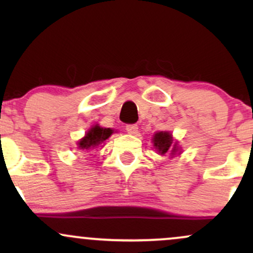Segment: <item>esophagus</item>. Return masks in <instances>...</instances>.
Here are the masks:
<instances>
[{"mask_svg":"<svg viewBox=\"0 0 253 253\" xmlns=\"http://www.w3.org/2000/svg\"><path fill=\"white\" fill-rule=\"evenodd\" d=\"M126 130H127V133H128V134H136V133H138V126H136V125H134V124L127 125Z\"/></svg>","mask_w":253,"mask_h":253,"instance_id":"1","label":"esophagus"}]
</instances>
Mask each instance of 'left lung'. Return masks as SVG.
I'll return each instance as SVG.
<instances>
[{
    "label": "left lung",
    "instance_id": "obj_1",
    "mask_svg": "<svg viewBox=\"0 0 253 253\" xmlns=\"http://www.w3.org/2000/svg\"><path fill=\"white\" fill-rule=\"evenodd\" d=\"M153 146L158 151L159 155H165L170 152L171 156H175L179 149L177 143H173L172 134L169 132H157L153 134L152 138Z\"/></svg>",
    "mask_w": 253,
    "mask_h": 253
}]
</instances>
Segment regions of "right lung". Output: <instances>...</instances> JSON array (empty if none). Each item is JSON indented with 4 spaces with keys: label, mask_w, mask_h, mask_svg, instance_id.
<instances>
[{
    "label": "right lung",
    "mask_w": 253,
    "mask_h": 253,
    "mask_svg": "<svg viewBox=\"0 0 253 253\" xmlns=\"http://www.w3.org/2000/svg\"><path fill=\"white\" fill-rule=\"evenodd\" d=\"M113 134V129L110 128H103V127L95 125L90 128L85 135L78 141V149L82 151H90L96 149L100 146L104 140L109 138Z\"/></svg>",
    "instance_id": "1"
}]
</instances>
